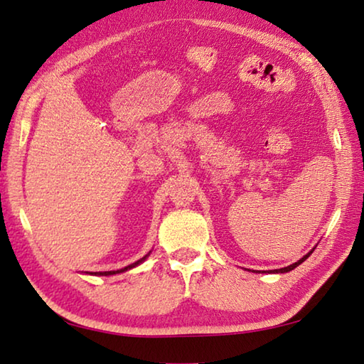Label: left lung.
I'll return each instance as SVG.
<instances>
[{"label":"left lung","instance_id":"8db88e82","mask_svg":"<svg viewBox=\"0 0 364 364\" xmlns=\"http://www.w3.org/2000/svg\"><path fill=\"white\" fill-rule=\"evenodd\" d=\"M311 252H314V250H311V251H310L309 254H305V256H304L302 259H299L296 264H291V265H288V267H284V269H278V270H273V273H286V272H291V270H294V269H296V267H297V265H301V264L304 262V260H305V259H307V257L310 256V254H311Z\"/></svg>","mask_w":364,"mask_h":364}]
</instances>
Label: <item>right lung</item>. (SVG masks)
Segmentation results:
<instances>
[{"mask_svg":"<svg viewBox=\"0 0 364 364\" xmlns=\"http://www.w3.org/2000/svg\"><path fill=\"white\" fill-rule=\"evenodd\" d=\"M150 254V252H149ZM149 254H146V256H144L142 259H139L137 262H134V264H131V265H127V267H124V269H119V270H112V272H92V273H89V275H99V277H108V275H117V273H123V272H126V270H131V269H134V267H137L139 264H142L144 260L149 257Z\"/></svg>","mask_w":364,"mask_h":364,"instance_id":"add662e5","label":"right lung"}]
</instances>
